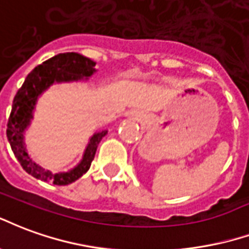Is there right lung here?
<instances>
[{
    "label": "right lung",
    "mask_w": 249,
    "mask_h": 249,
    "mask_svg": "<svg viewBox=\"0 0 249 249\" xmlns=\"http://www.w3.org/2000/svg\"><path fill=\"white\" fill-rule=\"evenodd\" d=\"M95 71H97L95 62L90 58L83 57L78 53H62L45 61L42 65H38L26 77L21 89L17 91L13 101L12 112L6 128V137L18 162L21 163L23 170L32 177L41 179L43 182H52L57 186H66L75 182L90 168L97 152L98 144L107 134V130L95 132L90 138L83 152L82 159L77 166L66 172H57V174L45 170L42 166H39L33 160L26 148L25 132L34 117L38 98L49 87L53 86L54 83L81 82V81L83 82L87 81Z\"/></svg>",
    "instance_id": "add662e5"
}]
</instances>
